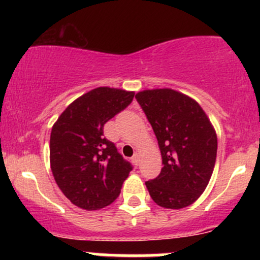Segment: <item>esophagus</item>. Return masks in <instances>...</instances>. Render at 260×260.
Wrapping results in <instances>:
<instances>
[{
    "mask_svg": "<svg viewBox=\"0 0 260 260\" xmlns=\"http://www.w3.org/2000/svg\"><path fill=\"white\" fill-rule=\"evenodd\" d=\"M132 162H133L136 166H138V164H139V155L137 154V153L134 154L133 156H132Z\"/></svg>",
    "mask_w": 260,
    "mask_h": 260,
    "instance_id": "esophagus-1",
    "label": "esophagus"
}]
</instances>
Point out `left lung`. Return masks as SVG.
I'll use <instances>...</instances> for the list:
<instances>
[{
	"mask_svg": "<svg viewBox=\"0 0 260 260\" xmlns=\"http://www.w3.org/2000/svg\"><path fill=\"white\" fill-rule=\"evenodd\" d=\"M136 99L153 127L164 164L160 175L145 182L149 194L166 209L193 204L215 166V128L194 99L174 89H147Z\"/></svg>",
	"mask_w": 260,
	"mask_h": 260,
	"instance_id": "8db88e82",
	"label": "left lung"
}]
</instances>
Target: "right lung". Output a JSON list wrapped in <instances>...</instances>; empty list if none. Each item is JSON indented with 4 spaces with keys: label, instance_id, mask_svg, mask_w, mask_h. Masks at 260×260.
<instances>
[{
    "label": "right lung",
    "instance_id": "add662e5",
    "mask_svg": "<svg viewBox=\"0 0 260 260\" xmlns=\"http://www.w3.org/2000/svg\"><path fill=\"white\" fill-rule=\"evenodd\" d=\"M134 91L99 86L59 115L50 137V166L71 203L98 210L115 202L132 166L104 138V124L132 103Z\"/></svg>",
    "mask_w": 260,
    "mask_h": 260
}]
</instances>
